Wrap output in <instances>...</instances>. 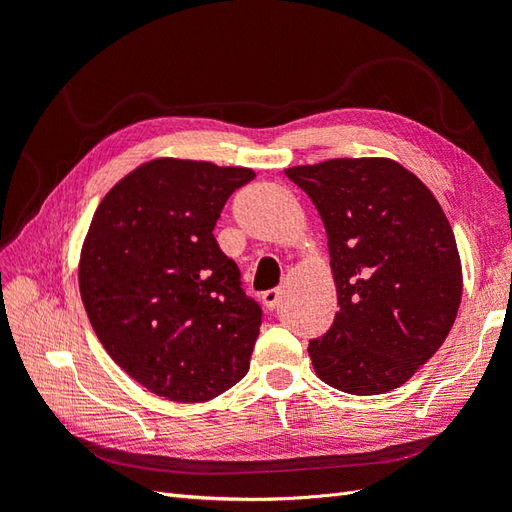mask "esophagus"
Returning <instances> with one entry per match:
<instances>
[{"instance_id":"esophagus-1","label":"esophagus","mask_w":512,"mask_h":512,"mask_svg":"<svg viewBox=\"0 0 512 512\" xmlns=\"http://www.w3.org/2000/svg\"><path fill=\"white\" fill-rule=\"evenodd\" d=\"M280 301H282V292L280 290H267V292H262V305H265L269 312H273V309L280 305Z\"/></svg>"}]
</instances>
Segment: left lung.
Masks as SVG:
<instances>
[{
    "label": "left lung",
    "mask_w": 512,
    "mask_h": 512,
    "mask_svg": "<svg viewBox=\"0 0 512 512\" xmlns=\"http://www.w3.org/2000/svg\"><path fill=\"white\" fill-rule=\"evenodd\" d=\"M329 239L339 312L309 342L316 374L350 395L408 382L451 331L461 303L453 228L427 185L389 158L286 168Z\"/></svg>",
    "instance_id": "obj_1"
}]
</instances>
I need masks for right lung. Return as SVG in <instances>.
Listing matches in <instances>:
<instances>
[{
	"label": "right lung",
	"instance_id": "1",
	"mask_svg": "<svg viewBox=\"0 0 512 512\" xmlns=\"http://www.w3.org/2000/svg\"><path fill=\"white\" fill-rule=\"evenodd\" d=\"M256 173L158 158L108 192L79 262L100 344L147 391L200 404L250 369L262 309L213 237L228 196Z\"/></svg>",
	"mask_w": 512,
	"mask_h": 512
}]
</instances>
